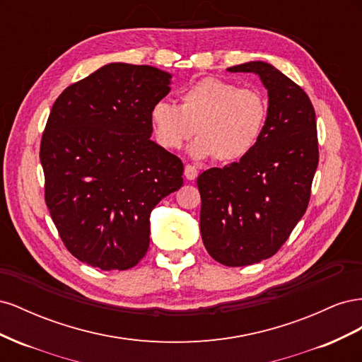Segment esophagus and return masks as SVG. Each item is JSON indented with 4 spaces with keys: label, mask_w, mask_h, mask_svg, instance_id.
<instances>
[{
    "label": "esophagus",
    "mask_w": 362,
    "mask_h": 362,
    "mask_svg": "<svg viewBox=\"0 0 362 362\" xmlns=\"http://www.w3.org/2000/svg\"><path fill=\"white\" fill-rule=\"evenodd\" d=\"M184 177L187 178L189 181H193L198 178V169H196L194 166H192V164H187L184 169Z\"/></svg>",
    "instance_id": "obj_1"
}]
</instances>
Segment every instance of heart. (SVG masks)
Here are the masks:
<instances>
[{"instance_id":"obj_1","label":"heart","mask_w":362,"mask_h":362,"mask_svg":"<svg viewBox=\"0 0 362 362\" xmlns=\"http://www.w3.org/2000/svg\"><path fill=\"white\" fill-rule=\"evenodd\" d=\"M269 116L261 90L206 76L185 87L180 107L168 101L152 105L149 119L158 144L180 149L194 134V157H213L231 163L242 160L257 146Z\"/></svg>"}]
</instances>
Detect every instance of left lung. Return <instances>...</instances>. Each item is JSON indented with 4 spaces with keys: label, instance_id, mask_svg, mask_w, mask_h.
Here are the masks:
<instances>
[{
    "label": "left lung",
    "instance_id": "1",
    "mask_svg": "<svg viewBox=\"0 0 362 362\" xmlns=\"http://www.w3.org/2000/svg\"><path fill=\"white\" fill-rule=\"evenodd\" d=\"M228 71L258 75L269 96L257 146L240 161L198 177L204 246L221 264L242 267L275 255L305 214L319 144L314 107L288 76L266 62Z\"/></svg>",
    "mask_w": 362,
    "mask_h": 362
}]
</instances>
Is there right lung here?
Here are the masks:
<instances>
[{
	"label": "right lung",
	"instance_id": "right-lung-1",
	"mask_svg": "<svg viewBox=\"0 0 362 362\" xmlns=\"http://www.w3.org/2000/svg\"><path fill=\"white\" fill-rule=\"evenodd\" d=\"M170 78L108 63L52 105L40 144L45 201L64 246L92 267H134L149 247L151 211L182 185V161L151 140V108Z\"/></svg>",
	"mask_w": 362,
	"mask_h": 362
}]
</instances>
